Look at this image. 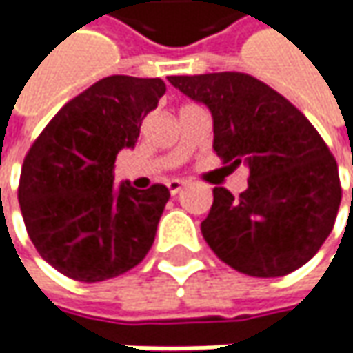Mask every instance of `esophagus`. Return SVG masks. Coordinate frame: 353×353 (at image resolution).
<instances>
[{"label":"esophagus","mask_w":353,"mask_h":353,"mask_svg":"<svg viewBox=\"0 0 353 353\" xmlns=\"http://www.w3.org/2000/svg\"><path fill=\"white\" fill-rule=\"evenodd\" d=\"M167 186H169V192L174 196V194H179L181 190H183L184 186H186V183H183V181H179V179H172V181H169L167 183Z\"/></svg>","instance_id":"esophagus-1"}]
</instances>
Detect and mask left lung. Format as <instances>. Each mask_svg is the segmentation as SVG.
<instances>
[{"instance_id": "8db88e82", "label": "left lung", "mask_w": 353, "mask_h": 353, "mask_svg": "<svg viewBox=\"0 0 353 353\" xmlns=\"http://www.w3.org/2000/svg\"><path fill=\"white\" fill-rule=\"evenodd\" d=\"M210 110L214 151L250 169L234 196L214 188L202 236L230 267L251 277H283L320 250L342 200L336 159L319 131L287 98L241 72L169 76Z\"/></svg>"}]
</instances>
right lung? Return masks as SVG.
Returning <instances> with one entry per match:
<instances>
[{"label": "right lung", "instance_id": "right-lung-1", "mask_svg": "<svg viewBox=\"0 0 353 353\" xmlns=\"http://www.w3.org/2000/svg\"><path fill=\"white\" fill-rule=\"evenodd\" d=\"M167 92L161 78L108 76L50 119L23 161L19 206L39 255L62 275L98 283L141 263L170 192L114 184L145 116Z\"/></svg>", "mask_w": 353, "mask_h": 353}]
</instances>
